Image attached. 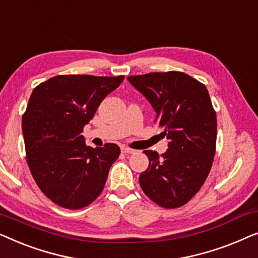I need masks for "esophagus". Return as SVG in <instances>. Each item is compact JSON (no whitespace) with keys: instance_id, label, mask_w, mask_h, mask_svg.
I'll use <instances>...</instances> for the list:
<instances>
[{"instance_id":"34e87169","label":"esophagus","mask_w":258,"mask_h":258,"mask_svg":"<svg viewBox=\"0 0 258 258\" xmlns=\"http://www.w3.org/2000/svg\"><path fill=\"white\" fill-rule=\"evenodd\" d=\"M122 153H124V154H135L136 150H134V149H132V148H128V147H123L122 148Z\"/></svg>"}]
</instances>
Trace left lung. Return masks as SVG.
I'll list each match as a JSON object with an SVG mask.
<instances>
[{
  "label": "left lung",
  "instance_id": "obj_1",
  "mask_svg": "<svg viewBox=\"0 0 258 258\" xmlns=\"http://www.w3.org/2000/svg\"><path fill=\"white\" fill-rule=\"evenodd\" d=\"M128 81L150 102L169 140L164 154L144 150L149 167L140 175L143 192L165 209L188 203L209 175L216 153L217 119L207 87L182 72L149 73Z\"/></svg>",
  "mask_w": 258,
  "mask_h": 258
}]
</instances>
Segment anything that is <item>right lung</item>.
<instances>
[{
    "mask_svg": "<svg viewBox=\"0 0 258 258\" xmlns=\"http://www.w3.org/2000/svg\"><path fill=\"white\" fill-rule=\"evenodd\" d=\"M124 76L58 75L35 87L22 116L28 167L41 191L66 209H82L101 195L121 150L84 142L83 126Z\"/></svg>",
    "mask_w": 258,
    "mask_h": 258,
    "instance_id": "obj_1",
    "label": "right lung"
}]
</instances>
